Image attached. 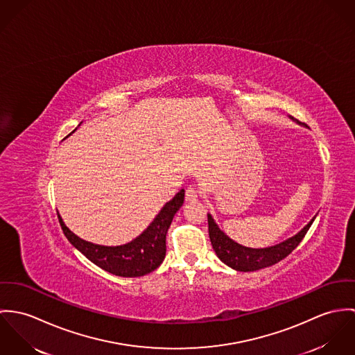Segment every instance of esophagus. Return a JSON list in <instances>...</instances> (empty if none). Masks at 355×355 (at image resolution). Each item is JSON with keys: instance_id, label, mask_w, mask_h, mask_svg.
<instances>
[{"instance_id": "34e87169", "label": "esophagus", "mask_w": 355, "mask_h": 355, "mask_svg": "<svg viewBox=\"0 0 355 355\" xmlns=\"http://www.w3.org/2000/svg\"><path fill=\"white\" fill-rule=\"evenodd\" d=\"M197 197H198V193H197L196 188L189 187V188L187 189V192H185V200H187L188 202H193V201H196Z\"/></svg>"}]
</instances>
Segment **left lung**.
<instances>
[{
	"instance_id": "left-lung-1",
	"label": "left lung",
	"mask_w": 355,
	"mask_h": 355,
	"mask_svg": "<svg viewBox=\"0 0 355 355\" xmlns=\"http://www.w3.org/2000/svg\"><path fill=\"white\" fill-rule=\"evenodd\" d=\"M288 119L301 125L298 119L291 116H288ZM315 216L317 215H315L312 220L295 236L268 248L254 249V248L239 245L238 242L233 241L230 236L219 229V226L216 225L211 214H208V233H209L212 248L222 263H225L226 266L239 272H252V271H259V270L271 267L276 263H279L280 260H283L284 257H287L300 245L302 238L308 233Z\"/></svg>"
}]
</instances>
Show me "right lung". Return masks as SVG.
<instances>
[{
	"mask_svg": "<svg viewBox=\"0 0 355 355\" xmlns=\"http://www.w3.org/2000/svg\"><path fill=\"white\" fill-rule=\"evenodd\" d=\"M184 198L185 191L181 189L162 207L158 215L140 236L119 246H105L88 242L71 232L61 215H58V220L68 241L95 266L113 275L136 277L153 272L164 260L166 234L174 215L182 207Z\"/></svg>",
	"mask_w": 355,
	"mask_h": 355,
	"instance_id": "add662e5",
	"label": "right lung"
}]
</instances>
